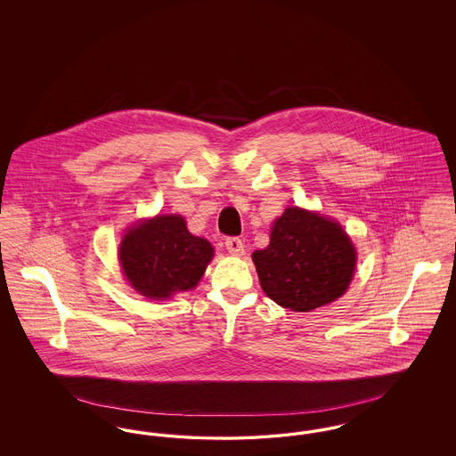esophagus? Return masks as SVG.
Wrapping results in <instances>:
<instances>
[{
  "instance_id": "esophagus-1",
  "label": "esophagus",
  "mask_w": 456,
  "mask_h": 456,
  "mask_svg": "<svg viewBox=\"0 0 456 456\" xmlns=\"http://www.w3.org/2000/svg\"><path fill=\"white\" fill-rule=\"evenodd\" d=\"M225 248L231 255H236V256H240L244 253V244L239 238L225 239Z\"/></svg>"
}]
</instances>
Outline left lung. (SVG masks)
<instances>
[{"label": "left lung", "instance_id": "1", "mask_svg": "<svg viewBox=\"0 0 456 456\" xmlns=\"http://www.w3.org/2000/svg\"><path fill=\"white\" fill-rule=\"evenodd\" d=\"M253 261L272 301L305 313L347 290L355 249L337 222L290 207L273 224L270 244L253 253Z\"/></svg>", "mask_w": 456, "mask_h": 456}]
</instances>
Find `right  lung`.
<instances>
[{"instance_id":"right-lung-1","label":"right lung","mask_w":456,"mask_h":456,"mask_svg":"<svg viewBox=\"0 0 456 456\" xmlns=\"http://www.w3.org/2000/svg\"><path fill=\"white\" fill-rule=\"evenodd\" d=\"M214 248L186 229L184 218L162 216L130 229L119 246V260L131 285L145 297L162 299L200 282Z\"/></svg>"}]
</instances>
